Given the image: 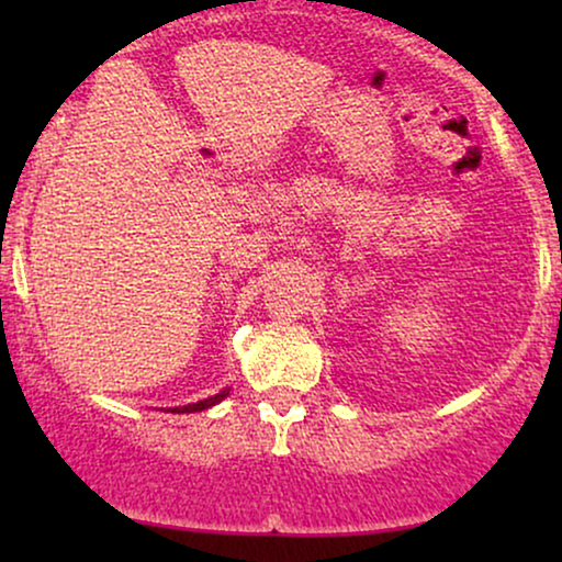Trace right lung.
<instances>
[{"instance_id":"1","label":"right lung","mask_w":562,"mask_h":562,"mask_svg":"<svg viewBox=\"0 0 562 562\" xmlns=\"http://www.w3.org/2000/svg\"><path fill=\"white\" fill-rule=\"evenodd\" d=\"M227 396H229V389H227V391H222V393H216V396H211V398H203V402H198V404L173 406L171 412H177V415H182V412H200V409H209V406L218 404V402H222V398H227Z\"/></svg>"}]
</instances>
